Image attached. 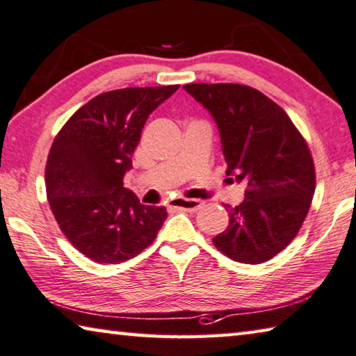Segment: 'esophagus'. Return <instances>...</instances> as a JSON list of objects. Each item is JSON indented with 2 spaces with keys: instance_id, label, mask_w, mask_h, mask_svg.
<instances>
[{
  "instance_id": "34e87169",
  "label": "esophagus",
  "mask_w": 356,
  "mask_h": 356,
  "mask_svg": "<svg viewBox=\"0 0 356 356\" xmlns=\"http://www.w3.org/2000/svg\"><path fill=\"white\" fill-rule=\"evenodd\" d=\"M172 207L177 209V211H187V212H196L200 211V209L204 206V201L201 200H185V198H177L174 200L172 202Z\"/></svg>"
}]
</instances>
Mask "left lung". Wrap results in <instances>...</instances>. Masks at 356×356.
<instances>
[{"instance_id":"obj_1","label":"left lung","mask_w":356,"mask_h":356,"mask_svg":"<svg viewBox=\"0 0 356 356\" xmlns=\"http://www.w3.org/2000/svg\"><path fill=\"white\" fill-rule=\"evenodd\" d=\"M184 88L216 120L227 174L245 182V200L225 206L229 225L213 245L234 261H268L296 238L314 198L315 168L306 139L280 106L249 86Z\"/></svg>"}]
</instances>
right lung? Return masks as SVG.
Listing matches in <instances>:
<instances>
[{"label": "right lung", "instance_id": "add662e5", "mask_svg": "<svg viewBox=\"0 0 356 356\" xmlns=\"http://www.w3.org/2000/svg\"><path fill=\"white\" fill-rule=\"evenodd\" d=\"M180 86L101 93L71 115L54 139L46 191L60 229L95 263L118 264L155 241L168 213L123 187L149 115Z\"/></svg>", "mask_w": 356, "mask_h": 356}]
</instances>
